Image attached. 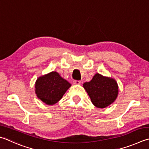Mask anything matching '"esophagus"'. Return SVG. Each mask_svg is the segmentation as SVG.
<instances>
[{"mask_svg":"<svg viewBox=\"0 0 149 149\" xmlns=\"http://www.w3.org/2000/svg\"><path fill=\"white\" fill-rule=\"evenodd\" d=\"M73 83H74V85H81V81L75 80L73 81Z\"/></svg>","mask_w":149,"mask_h":149,"instance_id":"1","label":"esophagus"}]
</instances>
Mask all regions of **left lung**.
I'll use <instances>...</instances> for the list:
<instances>
[{
    "mask_svg": "<svg viewBox=\"0 0 149 149\" xmlns=\"http://www.w3.org/2000/svg\"><path fill=\"white\" fill-rule=\"evenodd\" d=\"M94 106L105 108L113 104L118 94V86L114 78L104 76L97 73L89 82L83 84Z\"/></svg>",
    "mask_w": 149,
    "mask_h": 149,
    "instance_id": "left-lung-1",
    "label": "left lung"
}]
</instances>
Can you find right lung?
Instances as JSON below:
<instances>
[{"label":"right lung","mask_w":149,"mask_h":149,"mask_svg":"<svg viewBox=\"0 0 149 149\" xmlns=\"http://www.w3.org/2000/svg\"><path fill=\"white\" fill-rule=\"evenodd\" d=\"M71 85L58 72L53 71L38 78L35 83V93L45 104L52 105L63 98Z\"/></svg>","instance_id":"add662e5"}]
</instances>
